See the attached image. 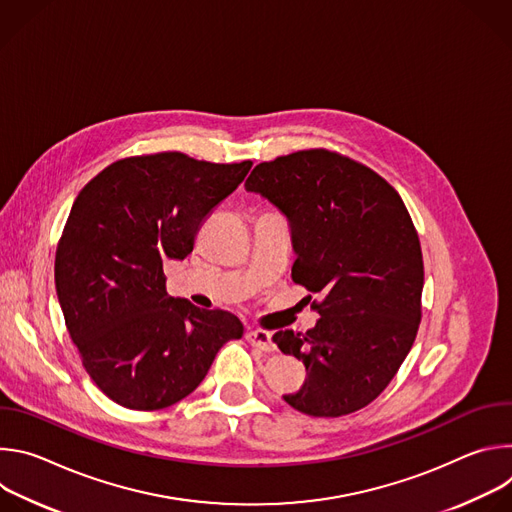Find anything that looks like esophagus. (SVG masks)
I'll return each instance as SVG.
<instances>
[{"instance_id":"obj_1","label":"esophagus","mask_w":512,"mask_h":512,"mask_svg":"<svg viewBox=\"0 0 512 512\" xmlns=\"http://www.w3.org/2000/svg\"><path fill=\"white\" fill-rule=\"evenodd\" d=\"M245 338H247V342H249L251 346H257V348H261V350H265V352L275 350V344H273V340H271V334L265 332V330H253V328H249V330L245 332Z\"/></svg>"}]
</instances>
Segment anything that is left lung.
I'll return each mask as SVG.
<instances>
[{"instance_id": "1", "label": "left lung", "mask_w": 512, "mask_h": 512, "mask_svg": "<svg viewBox=\"0 0 512 512\" xmlns=\"http://www.w3.org/2000/svg\"><path fill=\"white\" fill-rule=\"evenodd\" d=\"M245 188L287 218L291 277L322 296L312 330L273 334L306 367V383L285 403L314 417L362 409L399 371L421 320L423 257L401 196L326 150L263 162Z\"/></svg>"}]
</instances>
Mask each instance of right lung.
<instances>
[{
    "instance_id": "1",
    "label": "right lung",
    "mask_w": 512,
    "mask_h": 512,
    "mask_svg": "<svg viewBox=\"0 0 512 512\" xmlns=\"http://www.w3.org/2000/svg\"><path fill=\"white\" fill-rule=\"evenodd\" d=\"M251 166L178 152L127 158L72 204L56 249V296L83 367L121 407L178 403L202 383L221 346L243 336L237 316L168 296L164 263L194 249L204 216Z\"/></svg>"
}]
</instances>
